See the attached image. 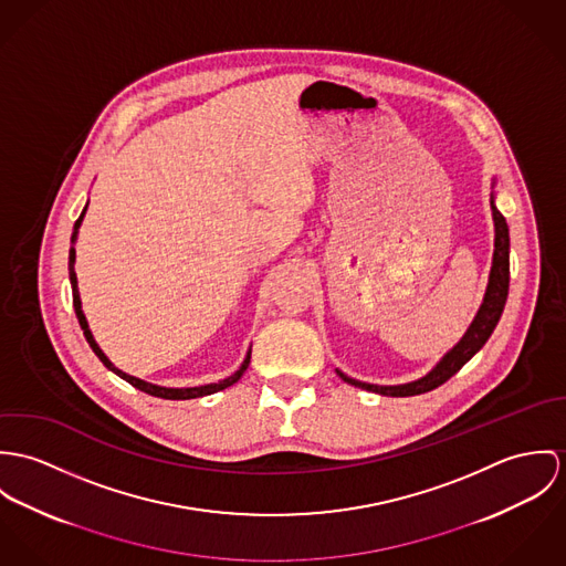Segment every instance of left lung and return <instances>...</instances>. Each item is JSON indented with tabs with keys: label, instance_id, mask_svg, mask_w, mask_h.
Returning <instances> with one entry per match:
<instances>
[{
	"label": "left lung",
	"instance_id": "obj_1",
	"mask_svg": "<svg viewBox=\"0 0 566 566\" xmlns=\"http://www.w3.org/2000/svg\"><path fill=\"white\" fill-rule=\"evenodd\" d=\"M491 208H493V221H495V253H493V266H491V275H489V286L484 293V302L480 306V311L475 314L473 323L469 325V329L464 332V336L460 338V343L447 352L442 356L439 365L421 379L408 381V384H399V386H377V384H367V381H358L354 377H347L340 371H336L340 379H345L352 386L379 392V395H388V397H410V395H421L428 390L439 388L440 384H444L451 376H455L489 340V336L493 334L495 325L500 323V316L507 300V286H510V237H507V223L503 219L502 212L495 206V199L491 195Z\"/></svg>",
	"mask_w": 566,
	"mask_h": 566
}]
</instances>
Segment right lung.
Returning <instances> with one entry per match:
<instances>
[{
    "mask_svg": "<svg viewBox=\"0 0 566 566\" xmlns=\"http://www.w3.org/2000/svg\"><path fill=\"white\" fill-rule=\"evenodd\" d=\"M86 206H88V203H86ZM86 206H84V210H82L80 219H77V221H75V226H73L71 243H75V239H77V230H80V223H82V219H84ZM73 264H75V250L71 248V250H69V280H71V291H73V308H75V316H77V321H80V327L84 329V336H86V340H88L91 349H93V352H95V356L104 363V367H106V369H111L113 374H117L122 379H126L127 384H132L134 388L143 390V392H147V395L160 397V399H195V397L212 395V392H217V390H223V388H228V386L237 384V381L243 377V374L248 371V367H250V358H252V349L248 352V356H245V360H243V365L239 367V371H237V374H232V376L226 377V379H221V381H214V384H203V386H192V388H167V386L149 384V381L138 379V377L127 376V374H124L122 369H117V367L106 358V354L99 349V345L95 343V338H93V334H91V329H88L86 316L82 313V302H80V293H77V277H75V269H73Z\"/></svg>",
    "mask_w": 566,
    "mask_h": 566,
    "instance_id": "right-lung-1",
    "label": "right lung"
}]
</instances>
